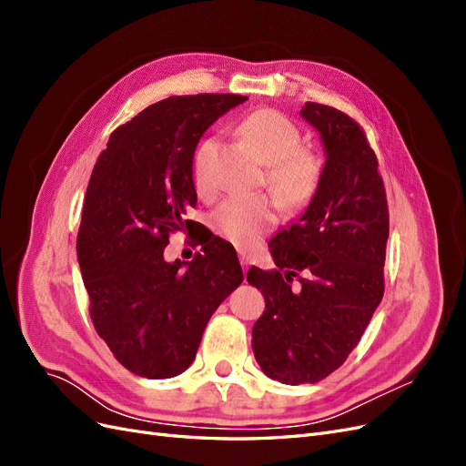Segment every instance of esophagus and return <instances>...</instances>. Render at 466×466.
Wrapping results in <instances>:
<instances>
[{
	"instance_id": "34e87169",
	"label": "esophagus",
	"mask_w": 466,
	"mask_h": 466,
	"mask_svg": "<svg viewBox=\"0 0 466 466\" xmlns=\"http://www.w3.org/2000/svg\"><path fill=\"white\" fill-rule=\"evenodd\" d=\"M241 266H243V272H247L248 270V264H250V257L248 255H245V252H241Z\"/></svg>"
}]
</instances>
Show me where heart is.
<instances>
[{"label": "heart", "mask_w": 466, "mask_h": 466, "mask_svg": "<svg viewBox=\"0 0 466 466\" xmlns=\"http://www.w3.org/2000/svg\"><path fill=\"white\" fill-rule=\"evenodd\" d=\"M238 134L268 165V187L279 204L298 209L311 200L319 182V163L311 151L301 147L298 126L274 108H260L238 124ZM214 147L216 139L204 137L192 155V178L202 194L211 190L209 157ZM274 221V206L262 196H231L209 218L214 231L238 247L255 245Z\"/></svg>", "instance_id": "heart-1"}]
</instances>
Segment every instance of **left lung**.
I'll list each match as a JSON object with an SVG mask.
<instances>
[{"label": "left lung", "instance_id": "8db88e82", "mask_svg": "<svg viewBox=\"0 0 466 466\" xmlns=\"http://www.w3.org/2000/svg\"><path fill=\"white\" fill-rule=\"evenodd\" d=\"M301 116L327 153L317 190L303 216L270 241L278 270L252 266L247 274L266 301L252 351L260 370L286 385L329 377L358 346L383 299L389 238L385 185L361 126L319 103H305Z\"/></svg>", "mask_w": 466, "mask_h": 466}]
</instances>
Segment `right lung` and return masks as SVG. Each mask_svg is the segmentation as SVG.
<instances>
[{"instance_id": "obj_1", "label": "right lung", "mask_w": 466, "mask_h": 466, "mask_svg": "<svg viewBox=\"0 0 466 466\" xmlns=\"http://www.w3.org/2000/svg\"><path fill=\"white\" fill-rule=\"evenodd\" d=\"M245 101L229 93L168 96L112 132L95 163L77 262L96 334L139 377L168 379L190 368L209 317L243 281L233 245L219 237L187 271L163 250L168 235L190 225L196 146Z\"/></svg>"}]
</instances>
